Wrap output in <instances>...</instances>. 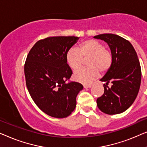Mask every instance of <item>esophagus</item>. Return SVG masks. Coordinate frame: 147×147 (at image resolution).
<instances>
[{
    "mask_svg": "<svg viewBox=\"0 0 147 147\" xmlns=\"http://www.w3.org/2000/svg\"><path fill=\"white\" fill-rule=\"evenodd\" d=\"M83 86L84 88H89L90 87H92V84H84Z\"/></svg>",
    "mask_w": 147,
    "mask_h": 147,
    "instance_id": "34e87169",
    "label": "esophagus"
}]
</instances>
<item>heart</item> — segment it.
<instances>
[{
  "label": "heart",
  "mask_w": 147,
  "mask_h": 147,
  "mask_svg": "<svg viewBox=\"0 0 147 147\" xmlns=\"http://www.w3.org/2000/svg\"><path fill=\"white\" fill-rule=\"evenodd\" d=\"M88 59L89 68L80 69L74 73V78L82 84H89L110 69L113 64L112 53L102 43L94 39H88L80 43L78 49H70L66 55L68 65L73 70L80 67L83 59Z\"/></svg>",
  "instance_id": "heart-1"
}]
</instances>
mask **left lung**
Wrapping results in <instances>:
<instances>
[{
	"instance_id": "1",
	"label": "left lung",
	"mask_w": 147,
	"mask_h": 147,
	"mask_svg": "<svg viewBox=\"0 0 147 147\" xmlns=\"http://www.w3.org/2000/svg\"><path fill=\"white\" fill-rule=\"evenodd\" d=\"M108 44L113 55L110 69L100 80L111 88L105 86L102 96L97 98L98 109L107 115H117L127 110L134 102L139 91L141 69L136 53L131 43L113 34L94 36Z\"/></svg>"
}]
</instances>
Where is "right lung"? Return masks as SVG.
I'll return each instance as SVG.
<instances>
[{
    "mask_svg": "<svg viewBox=\"0 0 147 147\" xmlns=\"http://www.w3.org/2000/svg\"><path fill=\"white\" fill-rule=\"evenodd\" d=\"M78 39L48 37L35 43L26 57L24 75L28 92L38 108L52 117L71 115L76 96L83 89L81 84L69 80L73 72L66 59L68 51Z\"/></svg>",
    "mask_w": 147,
    "mask_h": 147,
    "instance_id": "obj_1",
    "label": "right lung"
}]
</instances>
